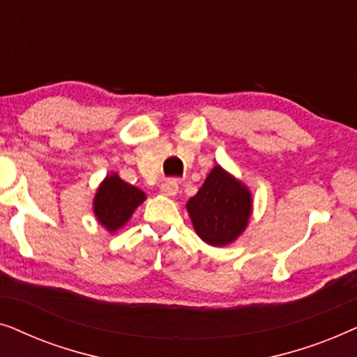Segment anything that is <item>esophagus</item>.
Masks as SVG:
<instances>
[{"label":"esophagus","instance_id":"1","mask_svg":"<svg viewBox=\"0 0 357 357\" xmlns=\"http://www.w3.org/2000/svg\"><path fill=\"white\" fill-rule=\"evenodd\" d=\"M177 192H178V183L175 178L164 180L162 185H160V193L165 195V197H175Z\"/></svg>","mask_w":357,"mask_h":357}]
</instances>
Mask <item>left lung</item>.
<instances>
[{"label":"left lung","mask_w":357,"mask_h":357,"mask_svg":"<svg viewBox=\"0 0 357 357\" xmlns=\"http://www.w3.org/2000/svg\"><path fill=\"white\" fill-rule=\"evenodd\" d=\"M187 209L198 236L209 245L222 247L247 227L252 197L245 185L216 165L198 193L190 198Z\"/></svg>","instance_id":"obj_1"}]
</instances>
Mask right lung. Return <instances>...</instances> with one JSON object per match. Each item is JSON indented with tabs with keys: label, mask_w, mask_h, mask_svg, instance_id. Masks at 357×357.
<instances>
[{
	"label": "right lung",
	"mask_w": 357,
	"mask_h": 357,
	"mask_svg": "<svg viewBox=\"0 0 357 357\" xmlns=\"http://www.w3.org/2000/svg\"><path fill=\"white\" fill-rule=\"evenodd\" d=\"M146 199L139 188L126 183L119 175H109L100 183L94 198V213L99 222L110 232L120 229Z\"/></svg>",
	"instance_id": "add662e5"
}]
</instances>
